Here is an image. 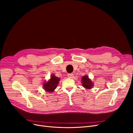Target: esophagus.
Wrapping results in <instances>:
<instances>
[{
    "label": "esophagus",
    "mask_w": 133,
    "mask_h": 133,
    "mask_svg": "<svg viewBox=\"0 0 133 133\" xmlns=\"http://www.w3.org/2000/svg\"><path fill=\"white\" fill-rule=\"evenodd\" d=\"M68 77L70 78H73L74 76V74L73 73H69V74H68Z\"/></svg>",
    "instance_id": "34e87169"
}]
</instances>
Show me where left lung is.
I'll return each mask as SVG.
<instances>
[{
  "instance_id": "left-lung-1",
  "label": "left lung",
  "mask_w": 133,
  "mask_h": 133,
  "mask_svg": "<svg viewBox=\"0 0 133 133\" xmlns=\"http://www.w3.org/2000/svg\"><path fill=\"white\" fill-rule=\"evenodd\" d=\"M83 86L87 88V89H91V87L93 86V84L91 80L88 78V76H84L82 79Z\"/></svg>"
}]
</instances>
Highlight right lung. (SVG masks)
I'll use <instances>...</instances> for the list:
<instances>
[{"mask_svg":"<svg viewBox=\"0 0 133 133\" xmlns=\"http://www.w3.org/2000/svg\"><path fill=\"white\" fill-rule=\"evenodd\" d=\"M60 79L58 77H56L54 75H51L50 80L48 81L47 83L44 84L43 88L44 90H45L46 91L48 92H53L55 89H56Z\"/></svg>","mask_w":133,"mask_h":133,"instance_id":"1","label":"right lung"}]
</instances>
